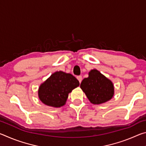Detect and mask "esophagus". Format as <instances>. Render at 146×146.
I'll return each mask as SVG.
<instances>
[{
    "label": "esophagus",
    "instance_id": "1",
    "mask_svg": "<svg viewBox=\"0 0 146 146\" xmlns=\"http://www.w3.org/2000/svg\"><path fill=\"white\" fill-rule=\"evenodd\" d=\"M77 79H78V80L79 81V82L81 83V82H82V76H77Z\"/></svg>",
    "mask_w": 146,
    "mask_h": 146
}]
</instances>
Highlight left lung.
Masks as SVG:
<instances>
[{
    "label": "left lung",
    "instance_id": "1",
    "mask_svg": "<svg viewBox=\"0 0 146 146\" xmlns=\"http://www.w3.org/2000/svg\"><path fill=\"white\" fill-rule=\"evenodd\" d=\"M80 84V88L91 103L101 104L110 100L115 93L112 81L96 69L91 70Z\"/></svg>",
    "mask_w": 146,
    "mask_h": 146
}]
</instances>
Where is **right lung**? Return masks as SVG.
I'll return each instance as SVG.
<instances>
[{
	"label": "right lung",
	"instance_id": "right-lung-1",
	"mask_svg": "<svg viewBox=\"0 0 146 146\" xmlns=\"http://www.w3.org/2000/svg\"><path fill=\"white\" fill-rule=\"evenodd\" d=\"M79 85L78 80L71 74L56 71L39 86L38 98L46 106L60 108L66 104L69 93Z\"/></svg>",
	"mask_w": 146,
	"mask_h": 146
}]
</instances>
